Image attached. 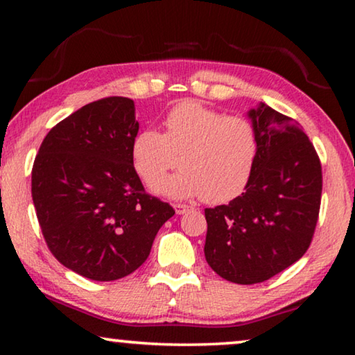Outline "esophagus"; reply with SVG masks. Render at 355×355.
Masks as SVG:
<instances>
[{
  "mask_svg": "<svg viewBox=\"0 0 355 355\" xmlns=\"http://www.w3.org/2000/svg\"><path fill=\"white\" fill-rule=\"evenodd\" d=\"M173 208H175L177 214H184L186 211H188V209H191V207L189 205H184V203H175V205H173Z\"/></svg>",
  "mask_w": 355,
  "mask_h": 355,
  "instance_id": "esophagus-1",
  "label": "esophagus"
}]
</instances>
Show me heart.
I'll return each instance as SVG.
<instances>
[{
	"label": "heart",
	"mask_w": 355,
	"mask_h": 355,
	"mask_svg": "<svg viewBox=\"0 0 355 355\" xmlns=\"http://www.w3.org/2000/svg\"><path fill=\"white\" fill-rule=\"evenodd\" d=\"M257 150V131L250 120L186 100L166 114L164 133L147 128L135 137L131 158L148 188L158 186L180 163L184 171L160 182L161 194L172 199L200 196L207 203H224L244 191Z\"/></svg>",
	"instance_id": "obj_1"
}]
</instances>
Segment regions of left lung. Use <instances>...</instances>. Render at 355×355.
<instances>
[{"label":"left lung","mask_w":355,"mask_h":355,"mask_svg":"<svg viewBox=\"0 0 355 355\" xmlns=\"http://www.w3.org/2000/svg\"><path fill=\"white\" fill-rule=\"evenodd\" d=\"M258 150L245 191L205 209V258L222 279L254 285L296 263L320 216L322 171L296 120L261 103L249 112Z\"/></svg>","instance_id":"obj_1"}]
</instances>
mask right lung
I'll return each instance as SVG.
<instances>
[{
    "mask_svg": "<svg viewBox=\"0 0 355 355\" xmlns=\"http://www.w3.org/2000/svg\"><path fill=\"white\" fill-rule=\"evenodd\" d=\"M137 131L133 100L106 97L55 125L35 155L31 194L42 235L59 263L86 279L135 272L175 214L135 171Z\"/></svg>",
    "mask_w": 355,
    "mask_h": 355,
    "instance_id": "right-lung-1",
    "label": "right lung"
}]
</instances>
